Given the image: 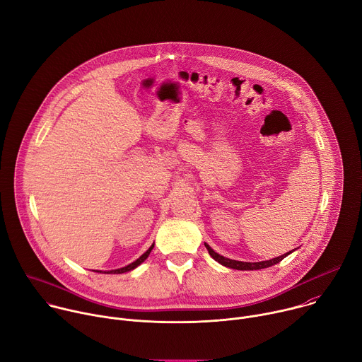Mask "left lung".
I'll use <instances>...</instances> for the list:
<instances>
[{
	"mask_svg": "<svg viewBox=\"0 0 362 362\" xmlns=\"http://www.w3.org/2000/svg\"><path fill=\"white\" fill-rule=\"evenodd\" d=\"M204 245L206 247V250H208V252H209V255L216 261V262H220L221 265H224V267H228V268H233V269H240V271H254V269H262V268H268V267H271V265H275V264H278V262H281L286 255H290L293 251H290V252H286V254H282V255H279V257H276V258H272V259H269V261H259V262H243V261H235V259H230V258H226V257H223V255H220L218 252H215L206 243H204Z\"/></svg>",
	"mask_w": 362,
	"mask_h": 362,
	"instance_id": "obj_1",
	"label": "left lung"
}]
</instances>
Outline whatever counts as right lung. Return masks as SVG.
I'll list each match as a JSON object with an SVG mask.
<instances>
[{
  "mask_svg": "<svg viewBox=\"0 0 362 362\" xmlns=\"http://www.w3.org/2000/svg\"><path fill=\"white\" fill-rule=\"evenodd\" d=\"M154 248V244L144 252L138 259H135L134 262H131L129 265H127V267H122V268H118V269H111V271H107V274H122V272H128V271H132L134 268H136L139 264H142L144 261H146L147 258H148V255H150V252H151V250ZM95 272H101V271H95Z\"/></svg>",
  "mask_w": 362,
  "mask_h": 362,
  "instance_id": "1",
  "label": "right lung"
}]
</instances>
